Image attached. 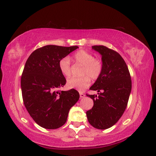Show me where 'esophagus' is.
I'll use <instances>...</instances> for the list:
<instances>
[{"instance_id":"1","label":"esophagus","mask_w":156,"mask_h":156,"mask_svg":"<svg viewBox=\"0 0 156 156\" xmlns=\"http://www.w3.org/2000/svg\"><path fill=\"white\" fill-rule=\"evenodd\" d=\"M79 94H80V98H84V96H85V95H84V94L83 93H82V92H81Z\"/></svg>"}]
</instances>
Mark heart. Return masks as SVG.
<instances>
[{
	"label": "heart",
	"mask_w": 156,
	"mask_h": 156,
	"mask_svg": "<svg viewBox=\"0 0 156 156\" xmlns=\"http://www.w3.org/2000/svg\"><path fill=\"white\" fill-rule=\"evenodd\" d=\"M75 62L83 66L81 77H72L68 79L67 87L69 88L76 89L79 91H83L90 85V79L96 80L102 72L103 64L100 60L95 59V56L86 51L80 50L73 55ZM58 67L61 73L65 77L71 75V66L69 58L65 56L61 58L58 62Z\"/></svg>",
	"instance_id": "1"
}]
</instances>
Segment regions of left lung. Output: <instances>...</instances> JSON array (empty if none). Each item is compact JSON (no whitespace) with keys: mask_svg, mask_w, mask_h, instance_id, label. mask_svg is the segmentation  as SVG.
I'll return each mask as SVG.
<instances>
[{"mask_svg":"<svg viewBox=\"0 0 156 156\" xmlns=\"http://www.w3.org/2000/svg\"><path fill=\"white\" fill-rule=\"evenodd\" d=\"M92 49L101 55L102 72L90 88L97 90L92 98L94 105L87 111L89 123L99 129L114 126L124 112L131 90L128 68L120 54L103 45H94Z\"/></svg>","mask_w":156,"mask_h":156,"instance_id":"1","label":"left lung"}]
</instances>
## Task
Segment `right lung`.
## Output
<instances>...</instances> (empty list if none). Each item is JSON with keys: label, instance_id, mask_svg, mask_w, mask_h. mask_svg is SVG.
<instances>
[{"label": "right lung", "instance_id": "obj_1", "mask_svg": "<svg viewBox=\"0 0 156 156\" xmlns=\"http://www.w3.org/2000/svg\"><path fill=\"white\" fill-rule=\"evenodd\" d=\"M77 48L45 45L32 52L25 63L21 79L23 102L33 120L44 128L62 126L71 107L79 100V94L75 89L58 90L66 82L59 61Z\"/></svg>", "mask_w": 156, "mask_h": 156}]
</instances>
